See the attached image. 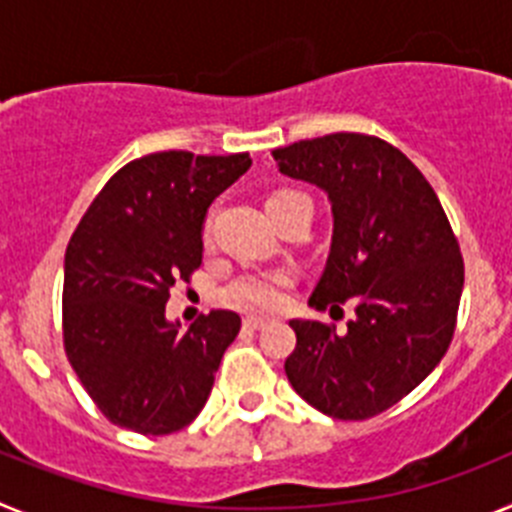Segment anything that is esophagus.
I'll use <instances>...</instances> for the list:
<instances>
[{
	"instance_id": "obj_1",
	"label": "esophagus",
	"mask_w": 512,
	"mask_h": 512,
	"mask_svg": "<svg viewBox=\"0 0 512 512\" xmlns=\"http://www.w3.org/2000/svg\"><path fill=\"white\" fill-rule=\"evenodd\" d=\"M269 323H271L269 318H256V315H248V318L243 320V325H246L248 330H261V328H266Z\"/></svg>"
}]
</instances>
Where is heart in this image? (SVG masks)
Masks as SVG:
<instances>
[{
    "label": "heart",
    "instance_id": "1",
    "mask_svg": "<svg viewBox=\"0 0 512 512\" xmlns=\"http://www.w3.org/2000/svg\"><path fill=\"white\" fill-rule=\"evenodd\" d=\"M295 194L300 192L271 194L269 205L295 197ZM207 230H210V223H207ZM289 282L292 277L284 271H243L225 284L220 297L225 305L235 307V310H274L284 302V289L289 287Z\"/></svg>",
    "mask_w": 512,
    "mask_h": 512
}]
</instances>
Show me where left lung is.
Returning a JSON list of instances; mask_svg holds the SVG:
<instances>
[{
	"label": "left lung",
	"mask_w": 512,
	"mask_h": 512,
	"mask_svg": "<svg viewBox=\"0 0 512 512\" xmlns=\"http://www.w3.org/2000/svg\"><path fill=\"white\" fill-rule=\"evenodd\" d=\"M279 171L328 194L330 253L307 305L354 300L346 333L289 320V384L320 413L364 420L392 408L438 366L464 289L459 243L436 192L395 146L333 133L271 151Z\"/></svg>",
	"instance_id": "left-lung-1"
}]
</instances>
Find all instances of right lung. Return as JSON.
Listing matches in <instances>:
<instances>
[{"mask_svg": "<svg viewBox=\"0 0 512 512\" xmlns=\"http://www.w3.org/2000/svg\"><path fill=\"white\" fill-rule=\"evenodd\" d=\"M248 169V153H151L104 184L71 235L63 346L84 390L120 428L166 436L205 408L241 318L212 310L179 330L166 302L202 264L207 207Z\"/></svg>", "mask_w": 512, "mask_h": 512, "instance_id": "1", "label": "right lung"}]
</instances>
